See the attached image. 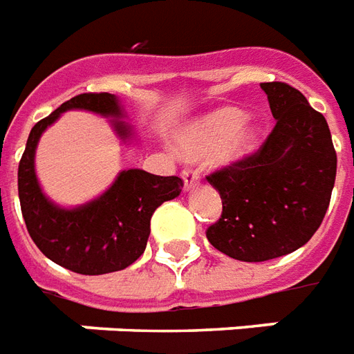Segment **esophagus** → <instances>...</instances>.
<instances>
[{
    "label": "esophagus",
    "mask_w": 354,
    "mask_h": 354,
    "mask_svg": "<svg viewBox=\"0 0 354 354\" xmlns=\"http://www.w3.org/2000/svg\"><path fill=\"white\" fill-rule=\"evenodd\" d=\"M182 180H184L185 191L193 189V187H197L198 185V172L193 169H185L184 172H182Z\"/></svg>",
    "instance_id": "34e87169"
}]
</instances>
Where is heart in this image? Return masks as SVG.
<instances>
[{
    "instance_id": "b5f03b06",
    "label": "heart",
    "mask_w": 354,
    "mask_h": 354,
    "mask_svg": "<svg viewBox=\"0 0 354 354\" xmlns=\"http://www.w3.org/2000/svg\"><path fill=\"white\" fill-rule=\"evenodd\" d=\"M263 138V125L248 118L236 106H221L193 120L178 133L176 148L185 157L212 153L214 161L229 167L257 150Z\"/></svg>"
}]
</instances>
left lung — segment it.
<instances>
[{
    "label": "left lung",
    "instance_id": "obj_1",
    "mask_svg": "<svg viewBox=\"0 0 354 354\" xmlns=\"http://www.w3.org/2000/svg\"><path fill=\"white\" fill-rule=\"evenodd\" d=\"M276 127L253 156L206 178L223 212L208 242L243 263L297 251L328 210L337 157L321 112L289 84L263 82Z\"/></svg>",
    "mask_w": 354,
    "mask_h": 354
}]
</instances>
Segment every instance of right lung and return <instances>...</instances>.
I'll return each mask as SVG.
<instances>
[{
  "label": "right lung",
  "instance_id": "add662e5",
  "mask_svg": "<svg viewBox=\"0 0 354 354\" xmlns=\"http://www.w3.org/2000/svg\"><path fill=\"white\" fill-rule=\"evenodd\" d=\"M67 111H88L111 120L120 140L135 138L122 122L124 109L112 93H82L65 101L31 129L18 165V197L31 240L46 257L67 270L99 276L127 268L146 250L150 219L157 206L182 193L178 176H156L146 170H122L103 195L75 208L52 203L35 174L39 138Z\"/></svg>",
  "mask_w": 354,
  "mask_h": 354
}]
</instances>
